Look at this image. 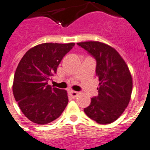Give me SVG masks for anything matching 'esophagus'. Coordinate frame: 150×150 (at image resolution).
Listing matches in <instances>:
<instances>
[{"label": "esophagus", "instance_id": "esophagus-1", "mask_svg": "<svg viewBox=\"0 0 150 150\" xmlns=\"http://www.w3.org/2000/svg\"><path fill=\"white\" fill-rule=\"evenodd\" d=\"M69 95L72 97V98H76L79 95V92H75V91H73V90H71L69 91Z\"/></svg>", "mask_w": 150, "mask_h": 150}]
</instances>
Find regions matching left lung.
I'll return each instance as SVG.
<instances>
[{
	"label": "left lung",
	"mask_w": 150,
	"mask_h": 150,
	"mask_svg": "<svg viewBox=\"0 0 150 150\" xmlns=\"http://www.w3.org/2000/svg\"><path fill=\"white\" fill-rule=\"evenodd\" d=\"M77 45L96 59L99 81L98 96L92 98L91 104L84 111L98 123H112L123 113L131 98L132 79L129 67L119 52L107 44L92 41Z\"/></svg>",
	"instance_id": "obj_1"
}]
</instances>
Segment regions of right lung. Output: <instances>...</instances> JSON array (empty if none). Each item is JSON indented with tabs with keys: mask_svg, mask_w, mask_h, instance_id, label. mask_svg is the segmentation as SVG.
Masks as SVG:
<instances>
[{
	"mask_svg": "<svg viewBox=\"0 0 150 150\" xmlns=\"http://www.w3.org/2000/svg\"><path fill=\"white\" fill-rule=\"evenodd\" d=\"M75 43H43L24 54L16 69L13 94L21 110L39 125L58 119L69 103L66 90L52 88L48 80Z\"/></svg>",
	"mask_w": 150,
	"mask_h": 150,
	"instance_id": "obj_1",
	"label": "right lung"
}]
</instances>
